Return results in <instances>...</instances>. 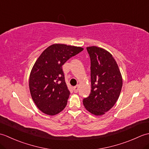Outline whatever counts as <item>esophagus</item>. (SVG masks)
<instances>
[{
  "instance_id": "obj_1",
  "label": "esophagus",
  "mask_w": 149,
  "mask_h": 149,
  "mask_svg": "<svg viewBox=\"0 0 149 149\" xmlns=\"http://www.w3.org/2000/svg\"><path fill=\"white\" fill-rule=\"evenodd\" d=\"M78 89H79V87L78 86H75L74 87V88H73V90H74V91L75 93H77L78 91Z\"/></svg>"
}]
</instances>
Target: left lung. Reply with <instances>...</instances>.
<instances>
[{
  "label": "left lung",
  "instance_id": "left-lung-1",
  "mask_svg": "<svg viewBox=\"0 0 149 149\" xmlns=\"http://www.w3.org/2000/svg\"><path fill=\"white\" fill-rule=\"evenodd\" d=\"M91 62V86L89 96L83 99L88 111L104 115L118 100L122 87V77L113 56L96 46L86 48Z\"/></svg>",
  "mask_w": 149,
  "mask_h": 149
}]
</instances>
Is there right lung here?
<instances>
[{
  "label": "right lung",
  "instance_id": "1",
  "mask_svg": "<svg viewBox=\"0 0 149 149\" xmlns=\"http://www.w3.org/2000/svg\"><path fill=\"white\" fill-rule=\"evenodd\" d=\"M82 50L81 47L54 44L34 63L29 77V90L34 102L43 113L55 115L66 107L70 92L62 66Z\"/></svg>",
  "mask_w": 149,
  "mask_h": 149
}]
</instances>
